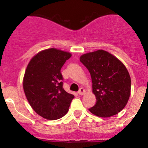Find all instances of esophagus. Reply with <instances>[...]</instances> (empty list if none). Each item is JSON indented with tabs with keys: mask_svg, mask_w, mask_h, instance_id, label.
Segmentation results:
<instances>
[{
	"mask_svg": "<svg viewBox=\"0 0 148 148\" xmlns=\"http://www.w3.org/2000/svg\"><path fill=\"white\" fill-rule=\"evenodd\" d=\"M85 93H86V91H85V89H84V88H80V89L79 90V92H78L79 95H84Z\"/></svg>",
	"mask_w": 148,
	"mask_h": 148,
	"instance_id": "34e87169",
	"label": "esophagus"
}]
</instances>
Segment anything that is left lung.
<instances>
[{
  "instance_id": "obj_1",
  "label": "left lung",
  "mask_w": 148,
  "mask_h": 148,
  "mask_svg": "<svg viewBox=\"0 0 148 148\" xmlns=\"http://www.w3.org/2000/svg\"><path fill=\"white\" fill-rule=\"evenodd\" d=\"M79 59L90 73L92 92L97 99L89 112L105 118L122 111L131 92L130 76L124 64L102 49L82 54Z\"/></svg>"
}]
</instances>
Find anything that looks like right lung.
I'll use <instances>...</instances> for the list:
<instances>
[{
  "mask_svg": "<svg viewBox=\"0 0 148 148\" xmlns=\"http://www.w3.org/2000/svg\"><path fill=\"white\" fill-rule=\"evenodd\" d=\"M71 56L69 52L51 48L33 56L23 79L25 95L33 110L49 120L62 118L74 96L64 89L61 69Z\"/></svg>",
  "mask_w": 148,
  "mask_h": 148,
  "instance_id": "add662e5",
  "label": "right lung"
}]
</instances>
